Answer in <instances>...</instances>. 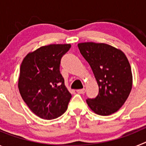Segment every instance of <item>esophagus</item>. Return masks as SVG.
Wrapping results in <instances>:
<instances>
[{"mask_svg":"<svg viewBox=\"0 0 146 146\" xmlns=\"http://www.w3.org/2000/svg\"><path fill=\"white\" fill-rule=\"evenodd\" d=\"M77 92L78 93V94H85V93H86V89H78V90H77Z\"/></svg>","mask_w":146,"mask_h":146,"instance_id":"34e87169","label":"esophagus"}]
</instances>
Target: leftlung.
I'll list each match as a JSON object with an SVG mask.
<instances>
[{
	"label": "left lung",
	"mask_w": 146,
	"mask_h": 146,
	"mask_svg": "<svg viewBox=\"0 0 146 146\" xmlns=\"http://www.w3.org/2000/svg\"><path fill=\"white\" fill-rule=\"evenodd\" d=\"M77 46L99 86L97 96L86 99L88 105L100 115L115 113L123 106L132 88V73L126 55L108 44L82 42Z\"/></svg>",
	"instance_id": "1"
}]
</instances>
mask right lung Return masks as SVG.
Instances as JSON below:
<instances>
[{
    "label": "right lung",
    "mask_w": 146,
    "mask_h": 146,
    "mask_svg": "<svg viewBox=\"0 0 146 146\" xmlns=\"http://www.w3.org/2000/svg\"><path fill=\"white\" fill-rule=\"evenodd\" d=\"M70 44L42 46L26 55L20 66L18 88L30 110L51 120L64 114L72 94L60 72V59Z\"/></svg>",
    "instance_id": "1"
}]
</instances>
